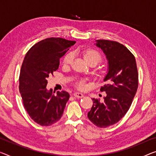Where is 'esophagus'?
Instances as JSON below:
<instances>
[{"label": "esophagus", "mask_w": 156, "mask_h": 156, "mask_svg": "<svg viewBox=\"0 0 156 156\" xmlns=\"http://www.w3.org/2000/svg\"><path fill=\"white\" fill-rule=\"evenodd\" d=\"M73 95H74V96H75V97L78 98L83 97V95L82 94V93H79V92L74 93H73Z\"/></svg>", "instance_id": "1"}]
</instances>
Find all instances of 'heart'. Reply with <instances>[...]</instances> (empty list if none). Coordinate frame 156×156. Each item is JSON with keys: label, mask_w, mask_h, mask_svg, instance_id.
<instances>
[{"label": "heart", "mask_w": 156, "mask_h": 156, "mask_svg": "<svg viewBox=\"0 0 156 156\" xmlns=\"http://www.w3.org/2000/svg\"><path fill=\"white\" fill-rule=\"evenodd\" d=\"M83 57H84V59L88 63H90L92 62H95V63H98L101 60V56H100V54L97 51H95V50H88V51H86L84 54H83ZM73 58V55L72 54L66 55L63 60V63L64 65L70 64ZM77 86L80 88H81V89H82V88L85 87L84 83L83 81H80L78 83Z\"/></svg>", "instance_id": "b5f03b06"}]
</instances>
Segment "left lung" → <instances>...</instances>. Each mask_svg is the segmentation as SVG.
Instances as JSON below:
<instances>
[{
  "mask_svg": "<svg viewBox=\"0 0 156 156\" xmlns=\"http://www.w3.org/2000/svg\"><path fill=\"white\" fill-rule=\"evenodd\" d=\"M108 63L104 78L107 84L100 88L106 92L104 101L93 98L88 118L99 128H107L121 120L128 111L138 87V72L135 56L124 45L111 40H95Z\"/></svg>",
  "mask_w": 156,
  "mask_h": 156,
  "instance_id": "8db88e82",
  "label": "left lung"
}]
</instances>
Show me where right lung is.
Instances as JSON below:
<instances>
[{
	"label": "right lung",
	"instance_id": "right-lung-1",
	"mask_svg": "<svg viewBox=\"0 0 156 156\" xmlns=\"http://www.w3.org/2000/svg\"><path fill=\"white\" fill-rule=\"evenodd\" d=\"M63 38L41 40L28 50L20 70V92L24 108L40 126H49L61 118L70 98L66 91L48 90L47 79L58 69L60 58L75 44Z\"/></svg>",
	"mask_w": 156,
	"mask_h": 156
}]
</instances>
